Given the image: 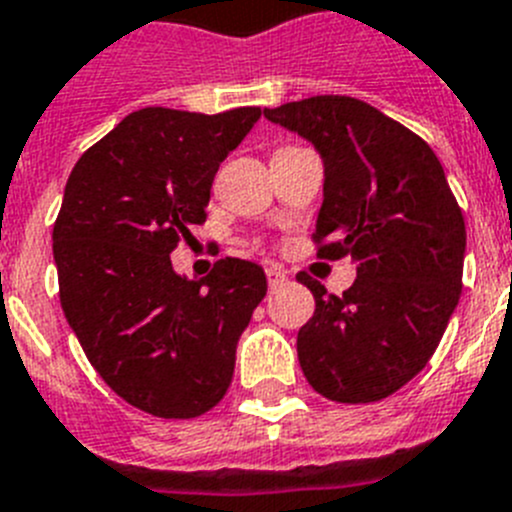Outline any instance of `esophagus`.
<instances>
[{
  "label": "esophagus",
  "mask_w": 512,
  "mask_h": 512,
  "mask_svg": "<svg viewBox=\"0 0 512 512\" xmlns=\"http://www.w3.org/2000/svg\"><path fill=\"white\" fill-rule=\"evenodd\" d=\"M266 282H269V287H279V284L287 282V274L277 266H266Z\"/></svg>",
  "instance_id": "34e87169"
}]
</instances>
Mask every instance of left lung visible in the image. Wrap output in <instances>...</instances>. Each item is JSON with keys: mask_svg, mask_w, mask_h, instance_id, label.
<instances>
[{"mask_svg": "<svg viewBox=\"0 0 512 512\" xmlns=\"http://www.w3.org/2000/svg\"><path fill=\"white\" fill-rule=\"evenodd\" d=\"M264 115L323 156L318 259L356 261L343 295L297 274L315 297L297 333L302 374L333 402L384 400L431 361L459 302L467 248L459 202L431 146L361 99L323 94Z\"/></svg>", "mask_w": 512, "mask_h": 512, "instance_id": "left-lung-1", "label": "left lung"}]
</instances>
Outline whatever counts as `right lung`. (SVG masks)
<instances>
[{
  "label": "right lung",
  "mask_w": 512,
  "mask_h": 512,
  "mask_svg": "<svg viewBox=\"0 0 512 512\" xmlns=\"http://www.w3.org/2000/svg\"><path fill=\"white\" fill-rule=\"evenodd\" d=\"M259 117V107L130 112L66 182L53 225L63 315L107 387L156 418H197L223 400L266 295L253 261L225 256L197 282L169 259L207 220L217 169Z\"/></svg>",
  "instance_id": "obj_1"
}]
</instances>
